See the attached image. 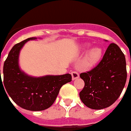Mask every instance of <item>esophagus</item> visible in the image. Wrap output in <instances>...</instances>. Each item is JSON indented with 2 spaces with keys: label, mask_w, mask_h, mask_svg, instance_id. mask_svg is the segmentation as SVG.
<instances>
[{
  "label": "esophagus",
  "mask_w": 131,
  "mask_h": 131,
  "mask_svg": "<svg viewBox=\"0 0 131 131\" xmlns=\"http://www.w3.org/2000/svg\"><path fill=\"white\" fill-rule=\"evenodd\" d=\"M71 75H72V80H75L76 79H78L80 77V75L77 71H73L71 72Z\"/></svg>",
  "instance_id": "34e87169"
}]
</instances>
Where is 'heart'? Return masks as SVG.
<instances>
[{"mask_svg":"<svg viewBox=\"0 0 131 131\" xmlns=\"http://www.w3.org/2000/svg\"><path fill=\"white\" fill-rule=\"evenodd\" d=\"M86 47L88 46V45H86ZM102 55L101 49L98 47H94L92 48L88 52L87 55L85 58V65L87 67H92L94 65L99 61L101 59Z\"/></svg>","mask_w":131,"mask_h":131,"instance_id":"b5f03b06","label":"heart"}]
</instances>
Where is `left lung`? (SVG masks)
Masks as SVG:
<instances>
[{"instance_id": "8db88e82", "label": "left lung", "mask_w": 131, "mask_h": 131, "mask_svg": "<svg viewBox=\"0 0 131 131\" xmlns=\"http://www.w3.org/2000/svg\"><path fill=\"white\" fill-rule=\"evenodd\" d=\"M80 76L85 83L80 92L83 103L93 110L108 107L119 98L126 84L124 54L116 44L111 43L99 63Z\"/></svg>"}]
</instances>
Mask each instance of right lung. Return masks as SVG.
<instances>
[{"label":"right lung","mask_w":131,"mask_h":131,"mask_svg":"<svg viewBox=\"0 0 131 131\" xmlns=\"http://www.w3.org/2000/svg\"><path fill=\"white\" fill-rule=\"evenodd\" d=\"M35 39L37 38H28L12 47L3 66V86L17 105L30 111H42L52 105L60 88L71 82L72 77L67 73L35 78L21 71L19 51L26 42ZM1 83L3 84L1 78Z\"/></svg>","instance_id":"add662e5"}]
</instances>
